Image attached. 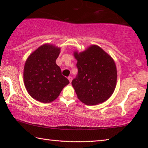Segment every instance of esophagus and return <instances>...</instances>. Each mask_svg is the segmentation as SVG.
<instances>
[{
	"label": "esophagus",
	"mask_w": 148,
	"mask_h": 148,
	"mask_svg": "<svg viewBox=\"0 0 148 148\" xmlns=\"http://www.w3.org/2000/svg\"><path fill=\"white\" fill-rule=\"evenodd\" d=\"M68 79H69V82H71L72 80V76H69V77H68Z\"/></svg>",
	"instance_id": "esophagus-1"
}]
</instances>
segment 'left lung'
I'll return each instance as SVG.
<instances>
[{"label": "left lung", "instance_id": "1", "mask_svg": "<svg viewBox=\"0 0 148 148\" xmlns=\"http://www.w3.org/2000/svg\"><path fill=\"white\" fill-rule=\"evenodd\" d=\"M78 73L72 85L80 101L96 105L107 101L116 88V65L112 57L97 45L74 51Z\"/></svg>", "mask_w": 148, "mask_h": 148}]
</instances>
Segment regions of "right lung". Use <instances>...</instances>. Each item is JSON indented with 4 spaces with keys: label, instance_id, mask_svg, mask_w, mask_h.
<instances>
[{
    "label": "right lung",
    "instance_id": "1",
    "mask_svg": "<svg viewBox=\"0 0 148 148\" xmlns=\"http://www.w3.org/2000/svg\"><path fill=\"white\" fill-rule=\"evenodd\" d=\"M60 52L61 47L44 44L26 60L23 70L25 86L31 97L36 101L43 103L53 101L69 84L56 62Z\"/></svg>",
    "mask_w": 148,
    "mask_h": 148
}]
</instances>
